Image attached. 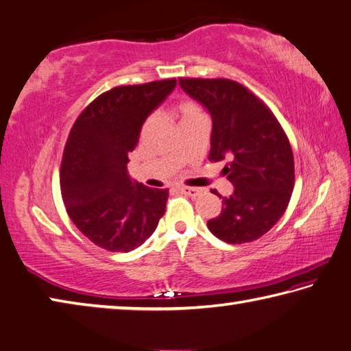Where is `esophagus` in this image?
I'll return each instance as SVG.
<instances>
[{"label":"esophagus","instance_id":"esophagus-1","mask_svg":"<svg viewBox=\"0 0 351 351\" xmlns=\"http://www.w3.org/2000/svg\"><path fill=\"white\" fill-rule=\"evenodd\" d=\"M178 191H180L182 194L184 195H189V197H195L200 194V189L198 188H189V186H178Z\"/></svg>","mask_w":351,"mask_h":351}]
</instances>
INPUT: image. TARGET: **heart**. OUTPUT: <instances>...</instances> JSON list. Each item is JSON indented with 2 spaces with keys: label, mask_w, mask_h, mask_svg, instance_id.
Wrapping results in <instances>:
<instances>
[{
  "label": "heart",
  "mask_w": 351,
  "mask_h": 351,
  "mask_svg": "<svg viewBox=\"0 0 351 351\" xmlns=\"http://www.w3.org/2000/svg\"><path fill=\"white\" fill-rule=\"evenodd\" d=\"M178 113H180L182 119H188V117H193L195 114H200L202 111L194 102L183 101V102L178 104Z\"/></svg>",
  "instance_id": "heart-1"
}]
</instances>
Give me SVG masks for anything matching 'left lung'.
I'll return each instance as SVG.
<instances>
[{
  "mask_svg": "<svg viewBox=\"0 0 351 351\" xmlns=\"http://www.w3.org/2000/svg\"><path fill=\"white\" fill-rule=\"evenodd\" d=\"M182 90L213 119L210 162L228 160L223 173L234 193L208 229L229 244L258 240L282 217L295 183L293 153L272 111L230 79L180 77Z\"/></svg>",
  "mask_w": 351,
  "mask_h": 351,
  "instance_id": "8db88e82",
  "label": "left lung"
}]
</instances>
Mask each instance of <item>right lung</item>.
Segmentation results:
<instances>
[{
    "label": "right lung",
    "mask_w": 351,
    "mask_h": 351,
    "mask_svg": "<svg viewBox=\"0 0 351 351\" xmlns=\"http://www.w3.org/2000/svg\"><path fill=\"white\" fill-rule=\"evenodd\" d=\"M176 85L163 79L111 88L71 127L61 163L62 200L75 226L110 252L143 244L167 209L168 189L133 183L127 165L142 125Z\"/></svg>",
    "instance_id": "obj_1"
}]
</instances>
